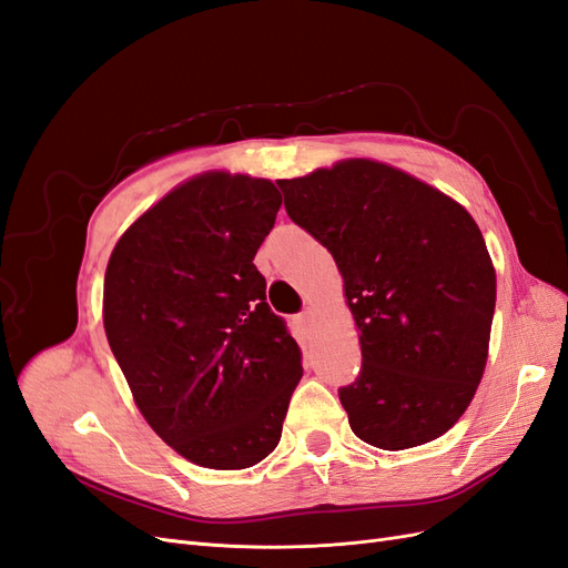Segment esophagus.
<instances>
[{
  "mask_svg": "<svg viewBox=\"0 0 568 568\" xmlns=\"http://www.w3.org/2000/svg\"><path fill=\"white\" fill-rule=\"evenodd\" d=\"M313 317H315V313H313V307H305V311L298 315V320H301V324H311L313 322Z\"/></svg>",
  "mask_w": 568,
  "mask_h": 568,
  "instance_id": "1",
  "label": "esophagus"
}]
</instances>
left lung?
<instances>
[{
	"label": "left lung",
	"instance_id": "8db88e82",
	"mask_svg": "<svg viewBox=\"0 0 568 568\" xmlns=\"http://www.w3.org/2000/svg\"><path fill=\"white\" fill-rule=\"evenodd\" d=\"M288 217L334 255L363 369L338 390L353 434L382 450L436 440L486 369L495 267L476 220L400 168L346 159L277 180Z\"/></svg>",
	"mask_w": 568,
	"mask_h": 568
}]
</instances>
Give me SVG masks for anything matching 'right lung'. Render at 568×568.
<instances>
[{"instance_id": "right-lung-1", "label": "right lung", "mask_w": 568, "mask_h": 568, "mask_svg": "<svg viewBox=\"0 0 568 568\" xmlns=\"http://www.w3.org/2000/svg\"><path fill=\"white\" fill-rule=\"evenodd\" d=\"M282 205L270 180L209 170L118 239L104 329L146 424L205 469H248L282 438L303 367L253 257Z\"/></svg>"}]
</instances>
